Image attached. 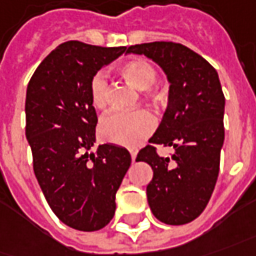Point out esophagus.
Instances as JSON below:
<instances>
[{"label": "esophagus", "instance_id": "esophagus-1", "mask_svg": "<svg viewBox=\"0 0 256 256\" xmlns=\"http://www.w3.org/2000/svg\"><path fill=\"white\" fill-rule=\"evenodd\" d=\"M130 156H132V160L134 161L136 156H137V150H134V148H132V150H130Z\"/></svg>", "mask_w": 256, "mask_h": 256}]
</instances>
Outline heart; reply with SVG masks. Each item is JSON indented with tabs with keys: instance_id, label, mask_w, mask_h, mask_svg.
Masks as SVG:
<instances>
[{
	"instance_id": "1",
	"label": "heart",
	"mask_w": 256,
	"mask_h": 256,
	"mask_svg": "<svg viewBox=\"0 0 256 256\" xmlns=\"http://www.w3.org/2000/svg\"><path fill=\"white\" fill-rule=\"evenodd\" d=\"M119 74L137 90H146L156 99H161L164 94L152 88L157 81V70L146 60H128L119 66ZM90 96L92 105L104 109L108 102V81L102 72L95 74L90 84ZM156 128V119L147 110H134L130 114H110L105 116L99 132L106 142L124 147H136L144 142Z\"/></svg>"
}]
</instances>
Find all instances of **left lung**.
I'll list each match as a JSON object with an SVG mask.
<instances>
[{
	"mask_svg": "<svg viewBox=\"0 0 256 256\" xmlns=\"http://www.w3.org/2000/svg\"><path fill=\"white\" fill-rule=\"evenodd\" d=\"M126 53L157 62L170 82L162 120L136 158L154 172L147 185L151 212L165 224L190 223L208 206L220 170L226 99L218 74L180 43H142L130 46ZM156 144L174 146L176 152L171 158H160Z\"/></svg>",
	"mask_w": 256,
	"mask_h": 256,
	"instance_id": "left-lung-1",
	"label": "left lung"
}]
</instances>
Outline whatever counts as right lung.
<instances>
[{
    "mask_svg": "<svg viewBox=\"0 0 256 256\" xmlns=\"http://www.w3.org/2000/svg\"><path fill=\"white\" fill-rule=\"evenodd\" d=\"M126 48H100L70 40L39 64L26 90V138L33 171L48 206L80 231L104 228L114 218L116 192L132 157L124 147L95 142L98 123L90 84Z\"/></svg>",
    "mask_w": 256,
    "mask_h": 256,
    "instance_id": "add662e5",
    "label": "right lung"
}]
</instances>
